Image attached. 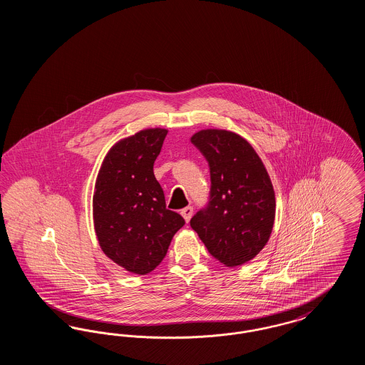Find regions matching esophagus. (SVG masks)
<instances>
[{
    "instance_id": "esophagus-1",
    "label": "esophagus",
    "mask_w": 365,
    "mask_h": 365,
    "mask_svg": "<svg viewBox=\"0 0 365 365\" xmlns=\"http://www.w3.org/2000/svg\"><path fill=\"white\" fill-rule=\"evenodd\" d=\"M180 215H182V216H183V219L189 223V222H190L191 216H192V207L189 205V207L182 209V210H180Z\"/></svg>"
}]
</instances>
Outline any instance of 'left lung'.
<instances>
[{"label":"left lung","mask_w":365,"mask_h":365,"mask_svg":"<svg viewBox=\"0 0 365 365\" xmlns=\"http://www.w3.org/2000/svg\"><path fill=\"white\" fill-rule=\"evenodd\" d=\"M191 142L208 160L210 201L190 226L209 253L226 267L255 259L269 241L275 222V191L260 156L241 135L207 128Z\"/></svg>","instance_id":"left-lung-1"}]
</instances>
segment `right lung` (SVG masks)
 <instances>
[{
    "label": "right lung",
    "mask_w": 365,
    "mask_h": 365,
    "mask_svg": "<svg viewBox=\"0 0 365 365\" xmlns=\"http://www.w3.org/2000/svg\"><path fill=\"white\" fill-rule=\"evenodd\" d=\"M168 130L145 128L105 155L93 194V222L108 259L135 275L152 272L185 219L165 208L153 164Z\"/></svg>",
    "instance_id": "1"
}]
</instances>
